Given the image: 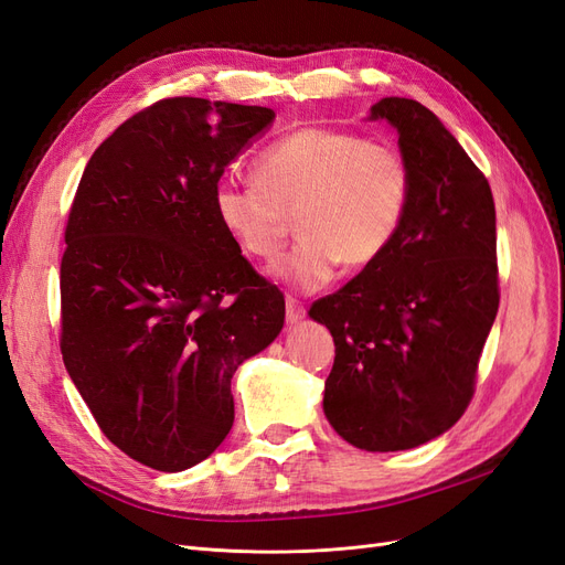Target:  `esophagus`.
Returning <instances> with one entry per match:
<instances>
[{"instance_id":"esophagus-1","label":"esophagus","mask_w":565,"mask_h":565,"mask_svg":"<svg viewBox=\"0 0 565 565\" xmlns=\"http://www.w3.org/2000/svg\"><path fill=\"white\" fill-rule=\"evenodd\" d=\"M303 316H306L303 303L297 301L295 297H287V299H285V318H287V322H289V324H297Z\"/></svg>"}]
</instances>
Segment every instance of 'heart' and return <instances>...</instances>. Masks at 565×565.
<instances>
[{
	"label": "heart",
	"instance_id": "1",
	"mask_svg": "<svg viewBox=\"0 0 565 565\" xmlns=\"http://www.w3.org/2000/svg\"><path fill=\"white\" fill-rule=\"evenodd\" d=\"M413 200V169L401 150L367 136L303 127L268 146L254 179H221L214 212L254 259H278L292 216L299 243L278 276L301 292L334 278L337 264L363 268L396 241Z\"/></svg>",
	"mask_w": 565,
	"mask_h": 565
}]
</instances>
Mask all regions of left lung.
Instances as JSON below:
<instances>
[{
    "mask_svg": "<svg viewBox=\"0 0 565 565\" xmlns=\"http://www.w3.org/2000/svg\"><path fill=\"white\" fill-rule=\"evenodd\" d=\"M413 169L405 224L377 262L309 316L334 337L322 409L367 452H396L448 431L473 398L478 361L498 316V233L490 183L413 98L370 108Z\"/></svg>",
    "mask_w": 565,
    "mask_h": 565,
    "instance_id": "1",
    "label": "left lung"
}]
</instances>
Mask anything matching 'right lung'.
Wrapping results in <instances>:
<instances>
[{
  "mask_svg": "<svg viewBox=\"0 0 565 565\" xmlns=\"http://www.w3.org/2000/svg\"><path fill=\"white\" fill-rule=\"evenodd\" d=\"M276 113L162 98L100 143L61 259V353L98 429L183 471L233 426L231 380L282 330L285 297L214 212V185Z\"/></svg>",
  "mask_w": 565,
  "mask_h": 565,
  "instance_id": "right-lung-1",
  "label": "right lung"
}]
</instances>
